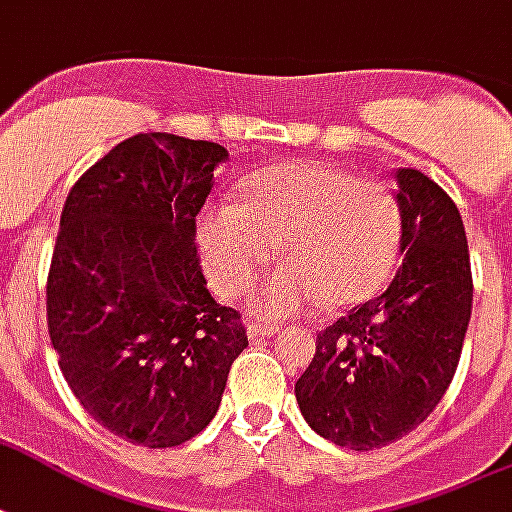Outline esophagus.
I'll return each instance as SVG.
<instances>
[{
	"label": "esophagus",
	"mask_w": 512,
	"mask_h": 512,
	"mask_svg": "<svg viewBox=\"0 0 512 512\" xmlns=\"http://www.w3.org/2000/svg\"><path fill=\"white\" fill-rule=\"evenodd\" d=\"M282 328L279 325H271V323H249L246 325V333H249V339H257V336H274L279 333Z\"/></svg>",
	"instance_id": "esophagus-1"
}]
</instances>
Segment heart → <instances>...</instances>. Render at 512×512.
Instances as JSON below:
<instances>
[{"mask_svg":"<svg viewBox=\"0 0 512 512\" xmlns=\"http://www.w3.org/2000/svg\"><path fill=\"white\" fill-rule=\"evenodd\" d=\"M211 285L236 298L282 249L287 263L252 295L260 317H293L323 301L347 309L391 282L401 203L391 189L323 165H282L246 181L236 206L208 208L198 230Z\"/></svg>","mask_w":512,"mask_h":512,"instance_id":"heart-1","label":"heart"}]
</instances>
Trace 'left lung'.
I'll return each instance as SVG.
<instances>
[{"label": "left lung", "mask_w": 512, "mask_h": 512, "mask_svg": "<svg viewBox=\"0 0 512 512\" xmlns=\"http://www.w3.org/2000/svg\"><path fill=\"white\" fill-rule=\"evenodd\" d=\"M401 266L388 290L323 333L298 382L301 415L350 450L391 445L418 429L456 374L472 314L464 222L420 170H396Z\"/></svg>", "instance_id": "8db88e82"}]
</instances>
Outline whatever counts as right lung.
<instances>
[{"label": "right lung", "mask_w": 512, "mask_h": 512, "mask_svg": "<svg viewBox=\"0 0 512 512\" xmlns=\"http://www.w3.org/2000/svg\"><path fill=\"white\" fill-rule=\"evenodd\" d=\"M227 149L143 132L64 200L45 309L64 380L100 426L176 448L217 415L244 352L241 314L206 290L195 217Z\"/></svg>", "instance_id": "obj_1"}]
</instances>
